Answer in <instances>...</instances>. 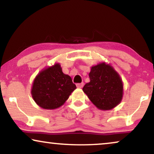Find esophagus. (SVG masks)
<instances>
[{
    "label": "esophagus",
    "instance_id": "1",
    "mask_svg": "<svg viewBox=\"0 0 154 154\" xmlns=\"http://www.w3.org/2000/svg\"><path fill=\"white\" fill-rule=\"evenodd\" d=\"M84 85V83H77L76 84V87L79 88H82L83 87Z\"/></svg>",
    "mask_w": 154,
    "mask_h": 154
}]
</instances>
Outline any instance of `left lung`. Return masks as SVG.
Returning a JSON list of instances; mask_svg holds the SVG:
<instances>
[{
  "mask_svg": "<svg viewBox=\"0 0 154 154\" xmlns=\"http://www.w3.org/2000/svg\"><path fill=\"white\" fill-rule=\"evenodd\" d=\"M89 76L83 90L98 109L109 110L121 102L123 83L112 67L104 63L92 66Z\"/></svg>",
  "mask_w": 154,
  "mask_h": 154,
  "instance_id": "1",
  "label": "left lung"
}]
</instances>
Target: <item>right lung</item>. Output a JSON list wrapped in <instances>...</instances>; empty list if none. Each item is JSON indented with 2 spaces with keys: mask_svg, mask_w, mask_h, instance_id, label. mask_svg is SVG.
Returning a JSON list of instances; mask_svg holds the SVG:
<instances>
[{
  "mask_svg": "<svg viewBox=\"0 0 154 154\" xmlns=\"http://www.w3.org/2000/svg\"><path fill=\"white\" fill-rule=\"evenodd\" d=\"M76 88L71 78L62 72L59 64L45 69L37 75L31 94L38 105L45 109H54L64 104Z\"/></svg>",
  "mask_w": 154,
  "mask_h": 154,
  "instance_id": "obj_1",
  "label": "right lung"
}]
</instances>
